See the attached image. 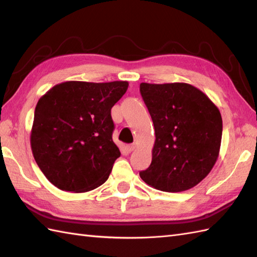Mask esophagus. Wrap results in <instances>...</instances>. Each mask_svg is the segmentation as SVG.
<instances>
[{
	"label": "esophagus",
	"instance_id": "34e87169",
	"mask_svg": "<svg viewBox=\"0 0 257 257\" xmlns=\"http://www.w3.org/2000/svg\"><path fill=\"white\" fill-rule=\"evenodd\" d=\"M136 147H137V145L136 144H130L127 146V149H128V151H134L136 149Z\"/></svg>",
	"mask_w": 257,
	"mask_h": 257
}]
</instances>
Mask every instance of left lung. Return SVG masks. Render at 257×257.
Here are the masks:
<instances>
[{
	"label": "left lung",
	"mask_w": 257,
	"mask_h": 257,
	"mask_svg": "<svg viewBox=\"0 0 257 257\" xmlns=\"http://www.w3.org/2000/svg\"><path fill=\"white\" fill-rule=\"evenodd\" d=\"M140 94L156 132L151 165L140 178L165 192L195 187L219 157L220 110L204 92L185 83H141Z\"/></svg>",
	"instance_id": "obj_1"
}]
</instances>
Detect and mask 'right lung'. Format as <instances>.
Instances as JSON below:
<instances>
[{"label": "right lung", "instance_id": "add662e5", "mask_svg": "<svg viewBox=\"0 0 257 257\" xmlns=\"http://www.w3.org/2000/svg\"><path fill=\"white\" fill-rule=\"evenodd\" d=\"M128 81H65L38 100L31 133L34 159L48 181L68 192L106 182L120 157L111 108Z\"/></svg>", "mask_w": 257, "mask_h": 257}]
</instances>
